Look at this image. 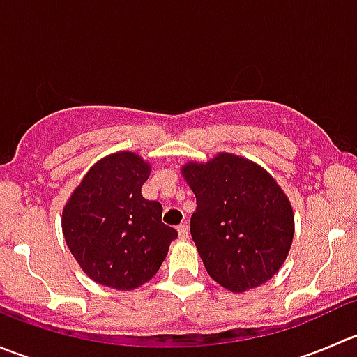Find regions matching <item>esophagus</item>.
I'll return each mask as SVG.
<instances>
[{
	"mask_svg": "<svg viewBox=\"0 0 357 357\" xmlns=\"http://www.w3.org/2000/svg\"><path fill=\"white\" fill-rule=\"evenodd\" d=\"M178 235H179V238H181V240H188L190 238L188 226H186V225H179L178 226Z\"/></svg>",
	"mask_w": 357,
	"mask_h": 357,
	"instance_id": "obj_1",
	"label": "esophagus"
}]
</instances>
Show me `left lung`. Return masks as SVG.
<instances>
[{"label":"left lung","instance_id":"8db88e82","mask_svg":"<svg viewBox=\"0 0 357 357\" xmlns=\"http://www.w3.org/2000/svg\"><path fill=\"white\" fill-rule=\"evenodd\" d=\"M181 174L195 193L190 231L208 276L235 294L271 280L294 240V211L275 178L226 152Z\"/></svg>","mask_w":357,"mask_h":357}]
</instances>
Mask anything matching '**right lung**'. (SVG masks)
Wrapping results in <instances>:
<instances>
[{"label":"right lung","instance_id":"add662e5","mask_svg":"<svg viewBox=\"0 0 357 357\" xmlns=\"http://www.w3.org/2000/svg\"><path fill=\"white\" fill-rule=\"evenodd\" d=\"M150 164L135 152L96 162L62 214L68 250L100 285L135 290L153 278L178 231L162 222V205L142 195Z\"/></svg>","mask_w":357,"mask_h":357}]
</instances>
